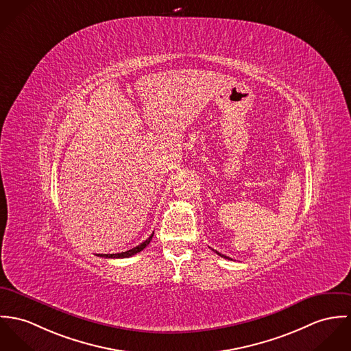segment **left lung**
Masks as SVG:
<instances>
[{
    "mask_svg": "<svg viewBox=\"0 0 351 351\" xmlns=\"http://www.w3.org/2000/svg\"><path fill=\"white\" fill-rule=\"evenodd\" d=\"M213 250H214V249H213ZM215 253H217V254H219V256H221V257H223V258H229V257H226V256H223V254H221V253H218V252H217V250H215Z\"/></svg>",
    "mask_w": 351,
    "mask_h": 351,
    "instance_id": "8db88e82",
    "label": "left lung"
}]
</instances>
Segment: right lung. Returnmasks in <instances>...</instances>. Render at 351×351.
I'll return each mask as SVG.
<instances>
[{
  "label": "right lung",
  "mask_w": 351,
  "mask_h": 351,
  "mask_svg": "<svg viewBox=\"0 0 351 351\" xmlns=\"http://www.w3.org/2000/svg\"><path fill=\"white\" fill-rule=\"evenodd\" d=\"M152 237H154V234H151V237L148 239H145L143 243H140L138 246H136V247H133L130 250H126V252H122V253H116V254H101V257H105V258H126V257H132V256L137 254L138 252H141L143 249H145L149 245Z\"/></svg>",
  "instance_id": "1"
}]
</instances>
